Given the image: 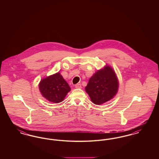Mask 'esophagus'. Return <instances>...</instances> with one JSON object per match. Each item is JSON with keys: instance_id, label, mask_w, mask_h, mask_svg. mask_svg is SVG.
<instances>
[{"instance_id": "obj_1", "label": "esophagus", "mask_w": 159, "mask_h": 159, "mask_svg": "<svg viewBox=\"0 0 159 159\" xmlns=\"http://www.w3.org/2000/svg\"><path fill=\"white\" fill-rule=\"evenodd\" d=\"M76 88H82V84L80 83H77L75 85Z\"/></svg>"}]
</instances>
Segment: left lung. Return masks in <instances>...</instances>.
Here are the masks:
<instances>
[{"label":"left lung","instance_id":"obj_1","mask_svg":"<svg viewBox=\"0 0 159 159\" xmlns=\"http://www.w3.org/2000/svg\"><path fill=\"white\" fill-rule=\"evenodd\" d=\"M118 88L119 82L114 71L106 65L89 79L85 91L93 104L101 105L113 98Z\"/></svg>","mask_w":159,"mask_h":159}]
</instances>
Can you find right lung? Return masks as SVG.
Wrapping results in <instances>:
<instances>
[{
  "label": "right lung",
  "instance_id": "add662e5",
  "mask_svg": "<svg viewBox=\"0 0 159 159\" xmlns=\"http://www.w3.org/2000/svg\"><path fill=\"white\" fill-rule=\"evenodd\" d=\"M42 95L53 103L62 102L71 89L59 72L42 79L39 84Z\"/></svg>",
  "mask_w": 159,
  "mask_h": 159
}]
</instances>
